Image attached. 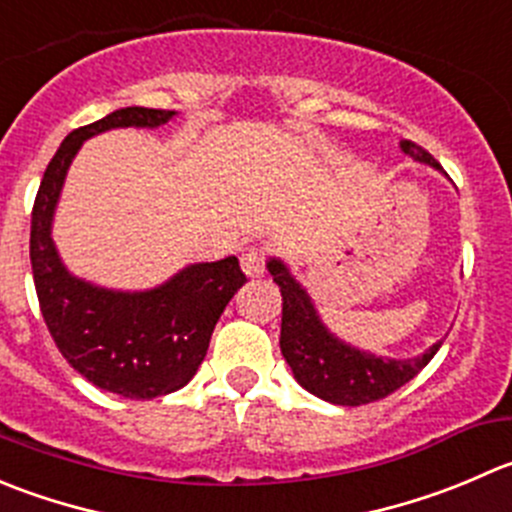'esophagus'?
I'll return each instance as SVG.
<instances>
[{"instance_id":"obj_1","label":"esophagus","mask_w":512,"mask_h":512,"mask_svg":"<svg viewBox=\"0 0 512 512\" xmlns=\"http://www.w3.org/2000/svg\"><path fill=\"white\" fill-rule=\"evenodd\" d=\"M240 262H242V270H245L247 277H260L262 272H265L267 257L260 247H247V250L242 252Z\"/></svg>"}]
</instances>
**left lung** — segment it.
I'll return each mask as SVG.
<instances>
[{
    "mask_svg": "<svg viewBox=\"0 0 512 512\" xmlns=\"http://www.w3.org/2000/svg\"><path fill=\"white\" fill-rule=\"evenodd\" d=\"M400 147L413 160L428 162L440 170L435 157L425 147L415 145L413 140H403ZM267 270L282 292V357L292 367L295 380L302 388L327 403L357 408V405L388 398L395 390L403 388L405 382L413 380L443 345L438 342L423 355L410 357V360H382L370 352L355 350L327 332L307 292L292 280L280 260L267 262Z\"/></svg>",
    "mask_w": 512,
    "mask_h": 512,
    "instance_id": "left-lung-1",
    "label": "left lung"
}]
</instances>
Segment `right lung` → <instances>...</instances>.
Here are the masks:
<instances>
[{"mask_svg":"<svg viewBox=\"0 0 512 512\" xmlns=\"http://www.w3.org/2000/svg\"><path fill=\"white\" fill-rule=\"evenodd\" d=\"M175 109L122 107L69 132L42 177L32 210L34 287L47 330L64 360L92 385L130 400L185 388L210 347L222 310L247 282L237 257L190 265L147 292H112L64 270L52 242V215L69 162L84 140L112 127H160Z\"/></svg>","mask_w":512,"mask_h":512,"instance_id":"right-lung-1","label":"right lung"}]
</instances>
